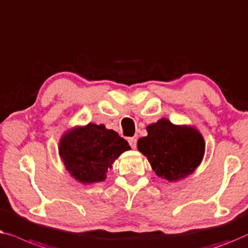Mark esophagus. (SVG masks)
I'll use <instances>...</instances> for the list:
<instances>
[{
	"mask_svg": "<svg viewBox=\"0 0 248 248\" xmlns=\"http://www.w3.org/2000/svg\"><path fill=\"white\" fill-rule=\"evenodd\" d=\"M128 142H129V145L131 146V148L135 149L136 147H137V139H136V138H134V137L129 138L128 139Z\"/></svg>",
	"mask_w": 248,
	"mask_h": 248,
	"instance_id": "obj_1",
	"label": "esophagus"
}]
</instances>
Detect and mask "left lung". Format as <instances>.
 Here are the masks:
<instances>
[{"label": "left lung", "instance_id": "obj_1", "mask_svg": "<svg viewBox=\"0 0 248 248\" xmlns=\"http://www.w3.org/2000/svg\"><path fill=\"white\" fill-rule=\"evenodd\" d=\"M146 129L148 135L138 139L137 147L157 176L176 182L192 174L201 164L205 142L197 128L174 124L162 118Z\"/></svg>", "mask_w": 248, "mask_h": 248}]
</instances>
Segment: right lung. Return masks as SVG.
<instances>
[{"label":"right lung","instance_id":"right-lung-1","mask_svg":"<svg viewBox=\"0 0 248 248\" xmlns=\"http://www.w3.org/2000/svg\"><path fill=\"white\" fill-rule=\"evenodd\" d=\"M125 151H130V146L116 131L91 123L68 129L58 145L65 169L82 184L106 180L108 170Z\"/></svg>","mask_w":248,"mask_h":248}]
</instances>
